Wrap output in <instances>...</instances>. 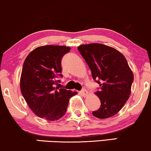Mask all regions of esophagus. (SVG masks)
Masks as SVG:
<instances>
[{"label":"esophagus","instance_id":"34e87169","mask_svg":"<svg viewBox=\"0 0 151 151\" xmlns=\"http://www.w3.org/2000/svg\"><path fill=\"white\" fill-rule=\"evenodd\" d=\"M81 94L83 96H84V97H86V96H87L89 95V93H88V92H87L86 90H82L81 92Z\"/></svg>","mask_w":151,"mask_h":151}]
</instances>
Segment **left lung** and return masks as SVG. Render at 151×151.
I'll return each instance as SVG.
<instances>
[{
	"instance_id": "1",
	"label": "left lung",
	"mask_w": 151,
	"mask_h": 151,
	"mask_svg": "<svg viewBox=\"0 0 151 151\" xmlns=\"http://www.w3.org/2000/svg\"><path fill=\"white\" fill-rule=\"evenodd\" d=\"M78 50L90 67L93 79L99 80L96 82L100 88L95 94L101 106L93 111V115L99 119L113 116L131 94L134 75L125 57L115 48L100 43L81 45Z\"/></svg>"
}]
</instances>
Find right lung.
<instances>
[{"instance_id":"obj_1","label":"right lung","mask_w":151,"mask_h":151,"mask_svg":"<svg viewBox=\"0 0 151 151\" xmlns=\"http://www.w3.org/2000/svg\"><path fill=\"white\" fill-rule=\"evenodd\" d=\"M70 47L44 45L36 47L25 59L20 77L22 95L31 111L49 121L59 120L66 112L70 97L77 94L55 87L62 76L61 60Z\"/></svg>"}]
</instances>
